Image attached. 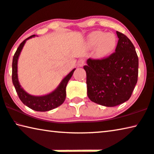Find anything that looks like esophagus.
<instances>
[{
    "mask_svg": "<svg viewBox=\"0 0 154 154\" xmlns=\"http://www.w3.org/2000/svg\"><path fill=\"white\" fill-rule=\"evenodd\" d=\"M85 60L83 58H80L78 60V65H79V67H82V66H83L85 65Z\"/></svg>",
    "mask_w": 154,
    "mask_h": 154,
    "instance_id": "esophagus-1",
    "label": "esophagus"
}]
</instances>
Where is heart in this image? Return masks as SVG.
Listing matches in <instances>:
<instances>
[{
  "instance_id": "1",
  "label": "heart",
  "mask_w": 154,
  "mask_h": 154,
  "mask_svg": "<svg viewBox=\"0 0 154 154\" xmlns=\"http://www.w3.org/2000/svg\"><path fill=\"white\" fill-rule=\"evenodd\" d=\"M88 42L91 47L96 46V55L103 58L109 55L114 51L117 38L113 33L105 34L101 31H96L89 35Z\"/></svg>"
}]
</instances>
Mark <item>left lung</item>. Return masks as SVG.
Wrapping results in <instances>:
<instances>
[{"mask_svg": "<svg viewBox=\"0 0 154 154\" xmlns=\"http://www.w3.org/2000/svg\"><path fill=\"white\" fill-rule=\"evenodd\" d=\"M116 34L115 52L106 58H89L83 67L87 96L92 102L105 107L128 100L138 81V58L134 45L122 33Z\"/></svg>", "mask_w": 154, "mask_h": 154, "instance_id": "8db88e82", "label": "left lung"}]
</instances>
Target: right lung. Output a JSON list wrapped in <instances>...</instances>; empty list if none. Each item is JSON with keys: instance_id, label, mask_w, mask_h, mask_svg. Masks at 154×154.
<instances>
[{"instance_id": "1", "label": "right lung", "mask_w": 154, "mask_h": 154, "mask_svg": "<svg viewBox=\"0 0 154 154\" xmlns=\"http://www.w3.org/2000/svg\"><path fill=\"white\" fill-rule=\"evenodd\" d=\"M34 36L35 35H32L21 42L19 47H18L17 50L14 54L12 60V75H11V78H12V82L14 87H15L16 93L19 97L20 100L22 101V103L24 105L33 110L37 111V112H47V111L51 110L58 107V106L62 105L63 102L65 101L66 98V87H67V82L72 78L73 73L75 69H73L62 80L58 88L55 91H54L52 93L42 96H34L28 94L27 92L23 90L19 84V82H18L17 63L18 56L20 55V51L22 50L26 41Z\"/></svg>"}]
</instances>
